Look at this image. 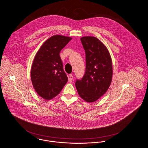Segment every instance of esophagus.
<instances>
[{
	"label": "esophagus",
	"instance_id": "esophagus-1",
	"mask_svg": "<svg viewBox=\"0 0 148 148\" xmlns=\"http://www.w3.org/2000/svg\"><path fill=\"white\" fill-rule=\"evenodd\" d=\"M73 79V76L72 74H70L69 76V82H71Z\"/></svg>",
	"mask_w": 148,
	"mask_h": 148
}]
</instances>
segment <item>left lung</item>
Listing matches in <instances>:
<instances>
[{
	"instance_id": "8db88e82",
	"label": "left lung",
	"mask_w": 148,
	"mask_h": 148,
	"mask_svg": "<svg viewBox=\"0 0 148 148\" xmlns=\"http://www.w3.org/2000/svg\"><path fill=\"white\" fill-rule=\"evenodd\" d=\"M86 52L84 77L77 80L75 87L80 97L87 102L99 100L108 91L113 77L112 60L105 45L92 36L80 38Z\"/></svg>"
}]
</instances>
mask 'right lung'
I'll return each mask as SVG.
<instances>
[{"instance_id":"right-lung-1","label":"right lung","mask_w":148,"mask_h":148,"mask_svg":"<svg viewBox=\"0 0 148 148\" xmlns=\"http://www.w3.org/2000/svg\"><path fill=\"white\" fill-rule=\"evenodd\" d=\"M71 39L64 35H53L46 40L35 56L31 80L34 90L45 100L56 97L68 82L60 52Z\"/></svg>"}]
</instances>
